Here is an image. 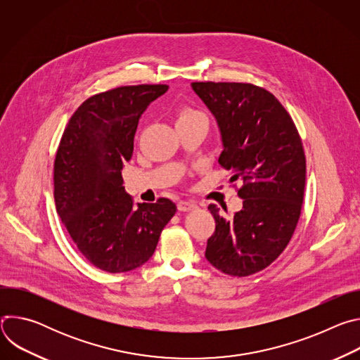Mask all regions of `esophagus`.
<instances>
[{
  "label": "esophagus",
  "mask_w": 360,
  "mask_h": 360,
  "mask_svg": "<svg viewBox=\"0 0 360 360\" xmlns=\"http://www.w3.org/2000/svg\"><path fill=\"white\" fill-rule=\"evenodd\" d=\"M196 208V203L192 200H179L178 202V210L181 212H186V211H192Z\"/></svg>",
  "instance_id": "esophagus-1"
}]
</instances>
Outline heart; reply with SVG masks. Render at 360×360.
<instances>
[{
	"label": "heart",
	"instance_id": "obj_1",
	"mask_svg": "<svg viewBox=\"0 0 360 360\" xmlns=\"http://www.w3.org/2000/svg\"><path fill=\"white\" fill-rule=\"evenodd\" d=\"M196 118H203V117H202V114H199V112H196V111L184 110V111L179 114L178 121H184V120H196Z\"/></svg>",
	"mask_w": 360,
	"mask_h": 360
}]
</instances>
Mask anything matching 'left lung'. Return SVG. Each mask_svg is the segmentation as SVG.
I'll return each instance as SVG.
<instances>
[{"label":"left lung","mask_w":360,"mask_h":360,"mask_svg":"<svg viewBox=\"0 0 360 360\" xmlns=\"http://www.w3.org/2000/svg\"><path fill=\"white\" fill-rule=\"evenodd\" d=\"M214 114L222 138L219 164L239 181L243 207L231 219L211 203L215 232L205 256L231 276L269 266L297 225L306 178L299 132L281 102L265 88L243 82H192Z\"/></svg>","instance_id":"obj_1"}]
</instances>
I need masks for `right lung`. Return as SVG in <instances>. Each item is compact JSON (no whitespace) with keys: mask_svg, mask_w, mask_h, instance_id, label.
<instances>
[{"mask_svg":"<svg viewBox=\"0 0 360 360\" xmlns=\"http://www.w3.org/2000/svg\"><path fill=\"white\" fill-rule=\"evenodd\" d=\"M168 85H129L96 94L71 117L54 162V199L78 250L96 268L129 272L155 252L176 212L168 198L134 205L122 186L138 121Z\"/></svg>","mask_w":360,"mask_h":360,"instance_id":"right-lung-1","label":"right lung"}]
</instances>
